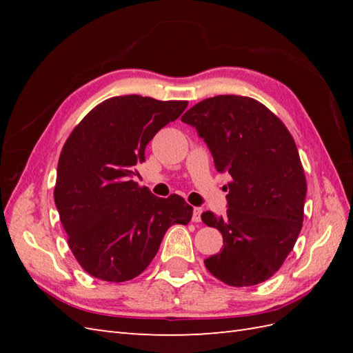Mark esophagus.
<instances>
[{"label": "esophagus", "mask_w": 353, "mask_h": 353, "mask_svg": "<svg viewBox=\"0 0 353 353\" xmlns=\"http://www.w3.org/2000/svg\"><path fill=\"white\" fill-rule=\"evenodd\" d=\"M201 212H203V209H201V208H194L192 209V221L194 223L201 221Z\"/></svg>", "instance_id": "obj_1"}]
</instances>
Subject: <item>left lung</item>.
<instances>
[{
	"label": "left lung",
	"instance_id": "1",
	"mask_svg": "<svg viewBox=\"0 0 353 353\" xmlns=\"http://www.w3.org/2000/svg\"><path fill=\"white\" fill-rule=\"evenodd\" d=\"M182 121L196 127L216 171H228V211L203 212L224 247L205 259L209 273L232 287L272 277L301 234L306 179L296 142L264 104L241 95H216L192 106Z\"/></svg>",
	"mask_w": 353,
	"mask_h": 353
}]
</instances>
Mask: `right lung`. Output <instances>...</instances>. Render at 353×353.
Segmentation results:
<instances>
[{
	"instance_id": "obj_1",
	"label": "right lung",
	"mask_w": 353,
	"mask_h": 353,
	"mask_svg": "<svg viewBox=\"0 0 353 353\" xmlns=\"http://www.w3.org/2000/svg\"><path fill=\"white\" fill-rule=\"evenodd\" d=\"M186 106L188 101L112 97L66 139L54 203L72 254L97 279L137 277L156 256L168 228L190 223L192 208L182 197H156L133 181L148 142Z\"/></svg>"
}]
</instances>
